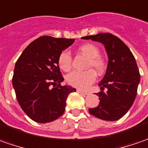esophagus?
Wrapping results in <instances>:
<instances>
[{
  "mask_svg": "<svg viewBox=\"0 0 148 148\" xmlns=\"http://www.w3.org/2000/svg\"><path fill=\"white\" fill-rule=\"evenodd\" d=\"M77 92H79V93H81V94H84V95L89 94V92H85V91H83V90H81V89H77Z\"/></svg>",
  "mask_w": 148,
  "mask_h": 148,
  "instance_id": "34e87169",
  "label": "esophagus"
}]
</instances>
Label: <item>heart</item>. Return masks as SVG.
Listing matches in <instances>:
<instances>
[{
	"mask_svg": "<svg viewBox=\"0 0 148 148\" xmlns=\"http://www.w3.org/2000/svg\"><path fill=\"white\" fill-rule=\"evenodd\" d=\"M79 51L85 55L89 59L88 62V68L93 69L98 74L102 73L106 68L105 60L99 56L100 50L97 47L91 43L82 45L79 48ZM71 56L69 51H64L59 55L58 65L60 69L63 71H69L71 68ZM96 74L92 69H89L84 72L74 71L66 76L67 83L75 88L81 89H87L96 80Z\"/></svg>",
	"mask_w": 148,
	"mask_h": 148,
	"instance_id": "1",
	"label": "heart"
}]
</instances>
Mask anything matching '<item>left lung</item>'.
I'll use <instances>...</instances> for the list:
<instances>
[{
	"label": "left lung",
	"instance_id": "obj_1",
	"mask_svg": "<svg viewBox=\"0 0 148 148\" xmlns=\"http://www.w3.org/2000/svg\"><path fill=\"white\" fill-rule=\"evenodd\" d=\"M104 45L108 56L106 72L98 84L100 103L89 108L91 115L106 121L120 120L128 112L137 96L140 74L134 56L119 38L108 33L83 37Z\"/></svg>",
	"mask_w": 148,
	"mask_h": 148
}]
</instances>
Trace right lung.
I'll use <instances>...</instances> for the list:
<instances>
[{"instance_id": "right-lung-1", "label": "right lung", "mask_w": 148, "mask_h": 148, "mask_svg": "<svg viewBox=\"0 0 148 148\" xmlns=\"http://www.w3.org/2000/svg\"><path fill=\"white\" fill-rule=\"evenodd\" d=\"M75 39L42 36L24 49L18 59L12 79L19 106L31 120L48 123L63 115L66 99L76 89L64 81L58 65L59 55ZM58 83L51 89L50 85Z\"/></svg>"}]
</instances>
